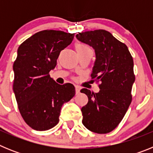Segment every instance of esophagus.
I'll use <instances>...</instances> for the list:
<instances>
[{
  "mask_svg": "<svg viewBox=\"0 0 153 153\" xmlns=\"http://www.w3.org/2000/svg\"><path fill=\"white\" fill-rule=\"evenodd\" d=\"M75 90H76V94H79V93H80V87H79V86H76Z\"/></svg>",
  "mask_w": 153,
  "mask_h": 153,
  "instance_id": "1",
  "label": "esophagus"
}]
</instances>
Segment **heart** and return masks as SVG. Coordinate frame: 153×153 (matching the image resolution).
<instances>
[{"label": "heart", "instance_id": "1", "mask_svg": "<svg viewBox=\"0 0 153 153\" xmlns=\"http://www.w3.org/2000/svg\"><path fill=\"white\" fill-rule=\"evenodd\" d=\"M86 47H88L86 45H84V44H78V45L76 46V50L83 49V48H86Z\"/></svg>", "mask_w": 153, "mask_h": 153}]
</instances>
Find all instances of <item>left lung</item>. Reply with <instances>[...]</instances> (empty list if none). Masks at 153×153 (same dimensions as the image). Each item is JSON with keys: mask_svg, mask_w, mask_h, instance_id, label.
<instances>
[{"mask_svg": "<svg viewBox=\"0 0 153 153\" xmlns=\"http://www.w3.org/2000/svg\"><path fill=\"white\" fill-rule=\"evenodd\" d=\"M76 37L95 51L91 76L101 81L98 93L80 90L88 97L87 104L81 109L82 123L92 132L108 133L121 122L132 101L133 60L126 45L106 30L86 31Z\"/></svg>", "mask_w": 153, "mask_h": 153, "instance_id": "8db88e82", "label": "left lung"}]
</instances>
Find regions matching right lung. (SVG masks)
Instances as JSON below:
<instances>
[{
  "label": "right lung",
  "mask_w": 153,
  "mask_h": 153,
  "mask_svg": "<svg viewBox=\"0 0 153 153\" xmlns=\"http://www.w3.org/2000/svg\"><path fill=\"white\" fill-rule=\"evenodd\" d=\"M74 37V33L63 31L42 30L18 47L13 66V93L23 119L35 130L55 126L63 103L75 95L74 85L58 84L49 75L60 53Z\"/></svg>",
  "instance_id": "right-lung-1"
}]
</instances>
